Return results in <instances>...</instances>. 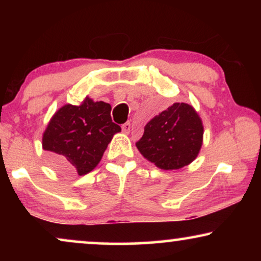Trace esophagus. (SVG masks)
Returning <instances> with one entry per match:
<instances>
[{"label": "esophagus", "instance_id": "34e87169", "mask_svg": "<svg viewBox=\"0 0 261 261\" xmlns=\"http://www.w3.org/2000/svg\"><path fill=\"white\" fill-rule=\"evenodd\" d=\"M122 132L124 134H129L130 132V122H126L124 124H122Z\"/></svg>", "mask_w": 261, "mask_h": 261}]
</instances>
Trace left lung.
<instances>
[{"mask_svg":"<svg viewBox=\"0 0 261 261\" xmlns=\"http://www.w3.org/2000/svg\"><path fill=\"white\" fill-rule=\"evenodd\" d=\"M202 119L188 103H173L149 120L137 142L139 152L162 170H178L197 158L203 145Z\"/></svg>","mask_w":261,"mask_h":261,"instance_id":"obj_1","label":"left lung"}]
</instances>
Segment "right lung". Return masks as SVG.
Listing matches in <instances>:
<instances>
[{"label": "right lung", "instance_id": "add662e5", "mask_svg": "<svg viewBox=\"0 0 261 261\" xmlns=\"http://www.w3.org/2000/svg\"><path fill=\"white\" fill-rule=\"evenodd\" d=\"M112 107L85 97L80 106L65 105L51 117L42 134V148L52 164L64 172L84 176L101 162L119 124L110 116Z\"/></svg>", "mask_w": 261, "mask_h": 261}]
</instances>
